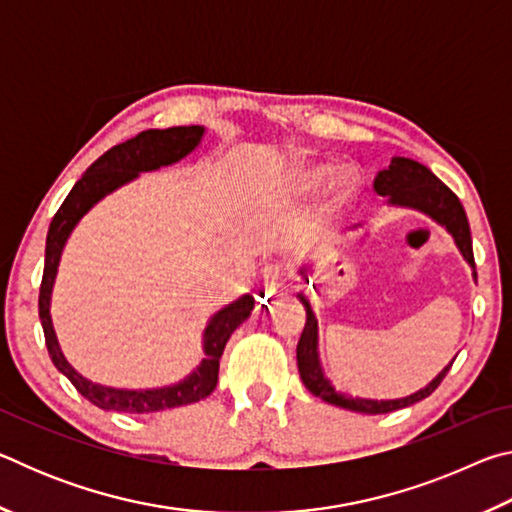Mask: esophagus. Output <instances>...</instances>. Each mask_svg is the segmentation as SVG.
Here are the masks:
<instances>
[{"label": "esophagus", "instance_id": "esophagus-1", "mask_svg": "<svg viewBox=\"0 0 512 512\" xmlns=\"http://www.w3.org/2000/svg\"><path fill=\"white\" fill-rule=\"evenodd\" d=\"M277 280H280V264H266L262 271V289L266 296H271L275 291Z\"/></svg>", "mask_w": 512, "mask_h": 512}]
</instances>
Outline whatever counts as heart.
Listing matches in <instances>:
<instances>
[{"instance_id":"heart-1","label":"heart","mask_w":512,"mask_h":512,"mask_svg":"<svg viewBox=\"0 0 512 512\" xmlns=\"http://www.w3.org/2000/svg\"><path fill=\"white\" fill-rule=\"evenodd\" d=\"M325 176V171H314V173H309V176H307V183L309 185H314V183H318V180L320 178H323ZM348 178H345V176H341V178H336L334 180V187L336 189H339V192H345V189H348Z\"/></svg>"}]
</instances>
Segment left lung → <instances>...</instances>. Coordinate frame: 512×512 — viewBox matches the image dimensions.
Instances as JSON below:
<instances>
[{
    "label": "left lung",
    "mask_w": 512,
    "mask_h": 512,
    "mask_svg": "<svg viewBox=\"0 0 512 512\" xmlns=\"http://www.w3.org/2000/svg\"><path fill=\"white\" fill-rule=\"evenodd\" d=\"M375 192L379 196H388L393 205H404V207H415L424 214H429L431 219H436L438 223H443L445 228L452 232V237L456 241L458 250H461L463 257L467 259V264L474 266V253H472V235H470V223H467V214L463 210L458 196L449 189L443 180L433 176V173L424 167V164L409 160V158H393L391 167L379 171L375 178ZM476 275V271H474ZM307 307V325L302 329V336L298 341V370H300V379L311 393L320 400H325L334 406H343V409L357 411V413H391L397 409H404V406H411L415 402L429 397L436 388L440 386V381L445 379V375L452 368V363L440 372V375L431 381L427 388L413 393L409 397H402V400H354V397H345L343 393H336L329 381L323 377V370H320L318 363V325L314 318V311H311V305L307 298H302Z\"/></svg>",
    "instance_id": "1"
}]
</instances>
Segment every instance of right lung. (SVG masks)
Instances as JSON below:
<instances>
[{"label": "right lung", "mask_w": 512, "mask_h": 512, "mask_svg": "<svg viewBox=\"0 0 512 512\" xmlns=\"http://www.w3.org/2000/svg\"><path fill=\"white\" fill-rule=\"evenodd\" d=\"M201 137V126H176L164 128V131L151 128V131H142L140 135H135L133 140L112 146V149L103 153L97 162L90 164V169L85 171V176L72 187V192L67 194L63 205L58 207L54 219H51L45 248V273H42L38 298L42 329H45V343L54 366L72 381L76 391H79L85 400L99 406V409L119 413H155L203 400V397L214 391L216 381H219V361L230 334L235 332V329L250 316V311H253V296L239 298L237 302H232V305L221 309L219 314L210 320V325L205 327V359L201 363V368H198L194 375H189L185 381H180V384L155 388V391H117V388L92 384V381L81 377L79 372L65 361L63 352L58 348L54 327H51L49 298L51 287H54L60 253H63L69 232L74 230V225L79 223L81 216L88 212L94 203L101 201L103 196L110 194L112 189L133 180L140 171L158 169L164 167V164L185 158L189 151L196 149Z\"/></svg>", "instance_id": "1"}]
</instances>
